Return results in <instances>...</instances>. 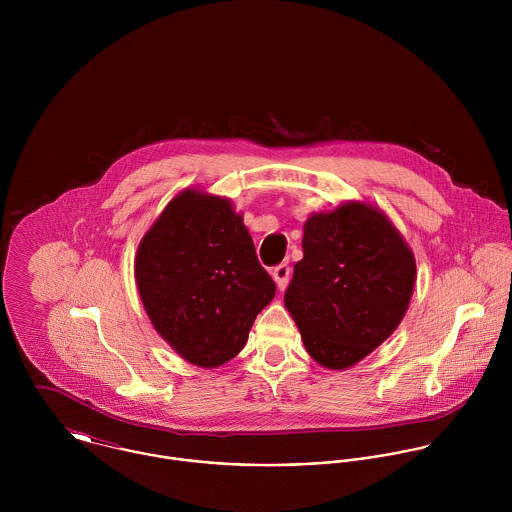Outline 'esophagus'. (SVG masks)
<instances>
[{"label":"esophagus","mask_w":512,"mask_h":512,"mask_svg":"<svg viewBox=\"0 0 512 512\" xmlns=\"http://www.w3.org/2000/svg\"><path fill=\"white\" fill-rule=\"evenodd\" d=\"M290 276H292L290 264H280V266H276V268L272 270V278L276 280V284H278L280 290H286V288H288Z\"/></svg>","instance_id":"1"}]
</instances>
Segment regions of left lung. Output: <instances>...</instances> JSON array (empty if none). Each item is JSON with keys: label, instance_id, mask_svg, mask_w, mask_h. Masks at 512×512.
<instances>
[{"label": "left lung", "instance_id": "1", "mask_svg": "<svg viewBox=\"0 0 512 512\" xmlns=\"http://www.w3.org/2000/svg\"><path fill=\"white\" fill-rule=\"evenodd\" d=\"M301 246L284 303L319 365L353 366L402 321L416 282L414 254L392 222L363 203L313 215Z\"/></svg>", "mask_w": 512, "mask_h": 512}]
</instances>
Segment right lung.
Wrapping results in <instances>:
<instances>
[{"label":"right lung","instance_id":"1","mask_svg":"<svg viewBox=\"0 0 512 512\" xmlns=\"http://www.w3.org/2000/svg\"><path fill=\"white\" fill-rule=\"evenodd\" d=\"M136 282L157 333L191 365L236 357L276 284L228 199L183 191L153 222Z\"/></svg>","mask_w":512,"mask_h":512}]
</instances>
